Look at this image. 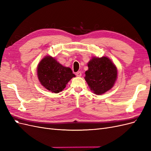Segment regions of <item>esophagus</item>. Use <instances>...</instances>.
<instances>
[{"mask_svg":"<svg viewBox=\"0 0 151 151\" xmlns=\"http://www.w3.org/2000/svg\"><path fill=\"white\" fill-rule=\"evenodd\" d=\"M76 76H77V77H81V76H82V73H81V71H78L77 72H76Z\"/></svg>","mask_w":151,"mask_h":151,"instance_id":"1","label":"esophagus"}]
</instances>
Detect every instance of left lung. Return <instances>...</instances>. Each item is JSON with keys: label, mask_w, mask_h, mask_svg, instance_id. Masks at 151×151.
<instances>
[{"label": "left lung", "mask_w": 151, "mask_h": 151, "mask_svg": "<svg viewBox=\"0 0 151 151\" xmlns=\"http://www.w3.org/2000/svg\"><path fill=\"white\" fill-rule=\"evenodd\" d=\"M85 80L96 94H102L113 86L117 77L115 65L106 57L93 58L88 63Z\"/></svg>", "instance_id": "8db88e82"}]
</instances>
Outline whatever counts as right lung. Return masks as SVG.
Segmentation results:
<instances>
[{"label":"right lung","mask_w":151,"mask_h":151,"mask_svg":"<svg viewBox=\"0 0 151 151\" xmlns=\"http://www.w3.org/2000/svg\"><path fill=\"white\" fill-rule=\"evenodd\" d=\"M39 81L47 89L58 93L66 87L72 77H75L69 67H65L50 56L43 58L38 65Z\"/></svg>","instance_id":"add662e5"}]
</instances>
